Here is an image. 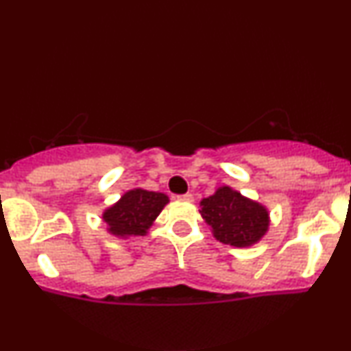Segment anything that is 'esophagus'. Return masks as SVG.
<instances>
[{"label": "esophagus", "mask_w": 351, "mask_h": 351, "mask_svg": "<svg viewBox=\"0 0 351 351\" xmlns=\"http://www.w3.org/2000/svg\"><path fill=\"white\" fill-rule=\"evenodd\" d=\"M178 198L184 199V201H193V195H191V193H184V195H180Z\"/></svg>", "instance_id": "esophagus-1"}]
</instances>
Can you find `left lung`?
<instances>
[{"mask_svg": "<svg viewBox=\"0 0 351 351\" xmlns=\"http://www.w3.org/2000/svg\"><path fill=\"white\" fill-rule=\"evenodd\" d=\"M199 213L219 243L236 247L257 243L269 226V215L264 206L228 186L219 188L215 195L201 201Z\"/></svg>", "mask_w": 351, "mask_h": 351, "instance_id": "obj_1", "label": "left lung"}]
</instances>
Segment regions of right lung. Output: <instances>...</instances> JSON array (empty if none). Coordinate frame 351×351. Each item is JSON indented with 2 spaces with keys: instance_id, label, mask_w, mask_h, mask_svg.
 Listing matches in <instances>:
<instances>
[{
  "instance_id": "1",
  "label": "right lung",
  "mask_w": 351,
  "mask_h": 351,
  "mask_svg": "<svg viewBox=\"0 0 351 351\" xmlns=\"http://www.w3.org/2000/svg\"><path fill=\"white\" fill-rule=\"evenodd\" d=\"M167 203L163 193L132 189L104 213V221L115 236H143Z\"/></svg>"
}]
</instances>
